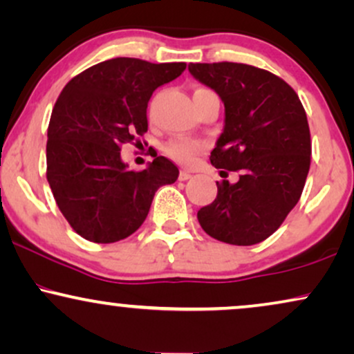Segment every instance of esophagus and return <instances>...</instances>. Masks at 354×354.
Masks as SVG:
<instances>
[{"mask_svg":"<svg viewBox=\"0 0 354 354\" xmlns=\"http://www.w3.org/2000/svg\"><path fill=\"white\" fill-rule=\"evenodd\" d=\"M191 178V171H187V169H181L180 171V180L181 181H186V180H189Z\"/></svg>","mask_w":354,"mask_h":354,"instance_id":"1","label":"esophagus"}]
</instances>
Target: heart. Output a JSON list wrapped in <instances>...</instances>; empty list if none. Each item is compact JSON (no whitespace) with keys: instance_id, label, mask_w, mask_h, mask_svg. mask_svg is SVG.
Segmentation results:
<instances>
[{"instance_id":"obj_1","label":"heart","mask_w":354,"mask_h":354,"mask_svg":"<svg viewBox=\"0 0 354 354\" xmlns=\"http://www.w3.org/2000/svg\"><path fill=\"white\" fill-rule=\"evenodd\" d=\"M201 149H203V145L199 142L189 140V138H178V140L169 142L167 145V155L176 162L189 163L199 153Z\"/></svg>"}]
</instances>
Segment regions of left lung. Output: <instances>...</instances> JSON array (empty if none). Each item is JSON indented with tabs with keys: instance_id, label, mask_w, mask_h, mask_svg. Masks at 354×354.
I'll return each mask as SVG.
<instances>
[{
	"instance_id": "obj_1",
	"label": "left lung",
	"mask_w": 354,
	"mask_h": 354,
	"mask_svg": "<svg viewBox=\"0 0 354 354\" xmlns=\"http://www.w3.org/2000/svg\"><path fill=\"white\" fill-rule=\"evenodd\" d=\"M187 70L225 107L210 163L221 174L240 171L234 185L217 181V198L199 209L198 221L216 240L259 243L301 199L312 155L306 111L284 80L257 66L218 62L191 64Z\"/></svg>"
}]
</instances>
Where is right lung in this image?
<instances>
[{"instance_id":"1","label":"right lung","mask_w":354,"mask_h":354,"mask_svg":"<svg viewBox=\"0 0 354 354\" xmlns=\"http://www.w3.org/2000/svg\"><path fill=\"white\" fill-rule=\"evenodd\" d=\"M185 68L183 62L111 58L62 89L47 131V181L60 212L83 239H127L149 216L156 189L178 180L180 169L165 156L131 171L120 147L147 132L151 95Z\"/></svg>"}]
</instances>
